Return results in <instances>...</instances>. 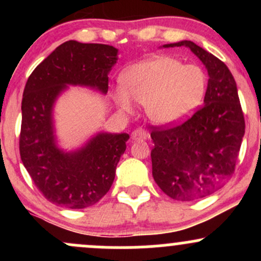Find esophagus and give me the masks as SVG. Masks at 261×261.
Segmentation results:
<instances>
[{"instance_id":"esophagus-1","label":"esophagus","mask_w":261,"mask_h":261,"mask_svg":"<svg viewBox=\"0 0 261 261\" xmlns=\"http://www.w3.org/2000/svg\"><path fill=\"white\" fill-rule=\"evenodd\" d=\"M131 137H133L134 141L147 140L148 133L146 130H143L142 127H139V128H136V130H134V133H133V135H131Z\"/></svg>"}]
</instances>
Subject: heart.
<instances>
[{"mask_svg":"<svg viewBox=\"0 0 261 261\" xmlns=\"http://www.w3.org/2000/svg\"><path fill=\"white\" fill-rule=\"evenodd\" d=\"M121 85L114 93L121 112L133 113V99L146 106L152 121L168 125L185 119L201 104L207 76L200 66L162 56L127 68Z\"/></svg>","mask_w":261,"mask_h":261,"instance_id":"obj_1","label":"heart"}]
</instances>
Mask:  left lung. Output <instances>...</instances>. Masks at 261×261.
<instances>
[{
  "mask_svg": "<svg viewBox=\"0 0 261 261\" xmlns=\"http://www.w3.org/2000/svg\"><path fill=\"white\" fill-rule=\"evenodd\" d=\"M182 45L207 68L203 106L182 122L152 125L151 158L162 191L173 200L191 201L215 193L234 173L245 120L236 81L224 62L190 40L164 47Z\"/></svg>",
  "mask_w": 261,
  "mask_h": 261,
  "instance_id": "1",
  "label": "left lung"
}]
</instances>
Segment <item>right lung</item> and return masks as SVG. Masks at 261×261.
I'll list each match as a JSON object with an SVG mask.
<instances>
[{"label":"right lung","mask_w":261,"mask_h":261,"mask_svg":"<svg viewBox=\"0 0 261 261\" xmlns=\"http://www.w3.org/2000/svg\"><path fill=\"white\" fill-rule=\"evenodd\" d=\"M118 49L106 44L68 40L33 71L22 99L19 153L33 182L46 200L61 207L86 208L112 187L126 149L127 134H99L86 147L64 153L55 146L51 110L66 85L108 91V73Z\"/></svg>","instance_id":"1"}]
</instances>
